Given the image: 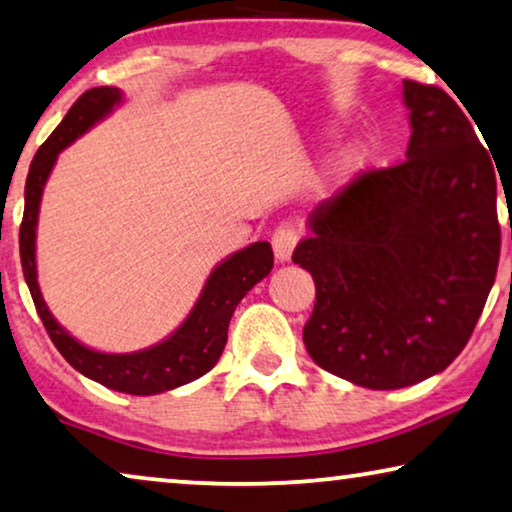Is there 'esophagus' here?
<instances>
[{"label": "esophagus", "mask_w": 512, "mask_h": 512, "mask_svg": "<svg viewBox=\"0 0 512 512\" xmlns=\"http://www.w3.org/2000/svg\"><path fill=\"white\" fill-rule=\"evenodd\" d=\"M296 241H299V230H296L294 223H280L276 227V232L271 236V243H273V253H276L280 262H287V259L292 257Z\"/></svg>", "instance_id": "esophagus-1"}]
</instances>
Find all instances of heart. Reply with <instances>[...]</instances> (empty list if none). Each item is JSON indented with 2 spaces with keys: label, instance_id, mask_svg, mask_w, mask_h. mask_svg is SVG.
Wrapping results in <instances>:
<instances>
[{
  "label": "heart",
  "instance_id": "obj_1",
  "mask_svg": "<svg viewBox=\"0 0 512 512\" xmlns=\"http://www.w3.org/2000/svg\"><path fill=\"white\" fill-rule=\"evenodd\" d=\"M365 158V149H361V147H356V149H352L347 154V158H345V163H347V167H356L358 163H361V160Z\"/></svg>",
  "mask_w": 512,
  "mask_h": 512
}]
</instances>
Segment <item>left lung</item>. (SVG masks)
<instances>
[{
	"label": "left lung",
	"instance_id": "left-lung-1",
	"mask_svg": "<svg viewBox=\"0 0 512 512\" xmlns=\"http://www.w3.org/2000/svg\"><path fill=\"white\" fill-rule=\"evenodd\" d=\"M407 158L372 167L310 213L294 250L315 280L303 326L312 361L391 391L446 370L497 278V174L444 89L404 80Z\"/></svg>",
	"mask_w": 512,
	"mask_h": 512
}]
</instances>
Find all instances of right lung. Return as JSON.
Masks as SVG:
<instances>
[{"instance_id":"obj_1","label":"right lung","mask_w":512,"mask_h":512,"mask_svg":"<svg viewBox=\"0 0 512 512\" xmlns=\"http://www.w3.org/2000/svg\"><path fill=\"white\" fill-rule=\"evenodd\" d=\"M121 101V91L114 87H94L82 94L73 108L68 110L64 121L55 128L48 140L41 144L29 165L25 183V213L20 223V262L25 273L27 287L32 292L38 317L55 342L59 354L82 375L112 388V391L131 395H154L170 391L200 379L218 363L227 342V326L241 303L259 280L269 276L273 269L271 243L257 241L253 246L239 250L225 259L204 285L193 312L170 338L160 345L135 354H101L94 352L78 340H73L50 315L43 303L41 289L36 282V220L38 204L45 179L55 165L61 149H66L75 137L82 135L105 117L114 105Z\"/></svg>"}]
</instances>
